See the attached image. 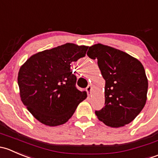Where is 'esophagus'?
<instances>
[{
	"mask_svg": "<svg viewBox=\"0 0 158 158\" xmlns=\"http://www.w3.org/2000/svg\"><path fill=\"white\" fill-rule=\"evenodd\" d=\"M91 88H92V86H91V84H89V85L87 86V88H86V90H87V92H88L89 94H90Z\"/></svg>",
	"mask_w": 158,
	"mask_h": 158,
	"instance_id": "obj_1",
	"label": "esophagus"
}]
</instances>
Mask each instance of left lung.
Segmentation results:
<instances>
[{
	"label": "left lung",
	"instance_id": "8db88e82",
	"mask_svg": "<svg viewBox=\"0 0 158 158\" xmlns=\"http://www.w3.org/2000/svg\"><path fill=\"white\" fill-rule=\"evenodd\" d=\"M87 55L97 59L105 84V106L95 111L99 120L113 128L124 126L139 114L145 105L148 83L142 64L127 53L96 44Z\"/></svg>",
	"mask_w": 158,
	"mask_h": 158
}]
</instances>
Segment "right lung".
Here are the masks:
<instances>
[{
  "label": "right lung",
  "instance_id": "1",
  "mask_svg": "<svg viewBox=\"0 0 158 158\" xmlns=\"http://www.w3.org/2000/svg\"><path fill=\"white\" fill-rule=\"evenodd\" d=\"M88 46L66 43L32 55L21 66L18 85L21 100L30 113L45 126L67 123L86 91L76 87L71 62L86 55Z\"/></svg>",
  "mask_w": 158,
  "mask_h": 158
}]
</instances>
